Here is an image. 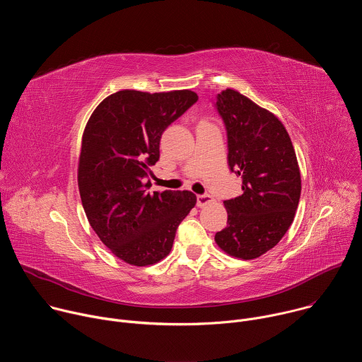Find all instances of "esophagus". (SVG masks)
<instances>
[{"instance_id":"34e87169","label":"esophagus","mask_w":362,"mask_h":362,"mask_svg":"<svg viewBox=\"0 0 362 362\" xmlns=\"http://www.w3.org/2000/svg\"><path fill=\"white\" fill-rule=\"evenodd\" d=\"M214 202V197L211 194H199L197 196V206L199 208H203V206L209 204Z\"/></svg>"}]
</instances>
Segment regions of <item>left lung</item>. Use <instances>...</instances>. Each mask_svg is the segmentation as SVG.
Instances as JSON below:
<instances>
[{"label":"left lung","mask_w":362,"mask_h":362,"mask_svg":"<svg viewBox=\"0 0 362 362\" xmlns=\"http://www.w3.org/2000/svg\"><path fill=\"white\" fill-rule=\"evenodd\" d=\"M228 130V162L242 177L243 193L225 200L228 226L215 235L228 255L250 261L271 250L293 222L300 172L282 122L233 88L218 94Z\"/></svg>","instance_id":"left-lung-1"}]
</instances>
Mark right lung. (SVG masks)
I'll return each mask as SVG.
<instances>
[{"label": "right lung", "mask_w": 362, "mask_h": 362, "mask_svg": "<svg viewBox=\"0 0 362 362\" xmlns=\"http://www.w3.org/2000/svg\"><path fill=\"white\" fill-rule=\"evenodd\" d=\"M197 94L192 90H120L91 113L81 137L77 182L90 226L109 250L133 267L160 262L196 194L147 192L148 166L159 160L160 137Z\"/></svg>", "instance_id": "add662e5"}]
</instances>
